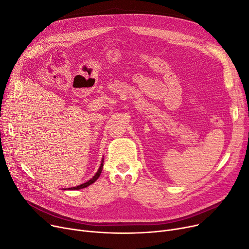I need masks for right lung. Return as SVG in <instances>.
<instances>
[{"mask_svg": "<svg viewBox=\"0 0 249 249\" xmlns=\"http://www.w3.org/2000/svg\"><path fill=\"white\" fill-rule=\"evenodd\" d=\"M103 162H104V159L102 158V160H101V164H100V166H99V168H98L97 172H96L95 174H94V176L92 177L91 179H89L88 181H86V182H84V183H82V184H80V185H78V186H75V187H71V188H66L67 191H77V189L85 188V187L89 186L90 184H92V183L95 182V181L98 179V177L100 176V174H101V171H102V168H103ZM64 189H65V188H64Z\"/></svg>", "mask_w": 249, "mask_h": 249, "instance_id": "right-lung-1", "label": "right lung"}]
</instances>
